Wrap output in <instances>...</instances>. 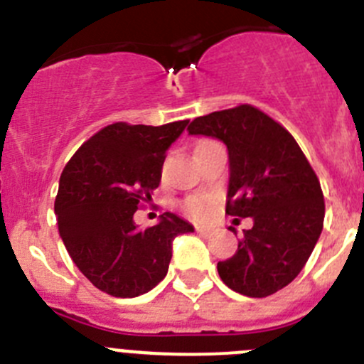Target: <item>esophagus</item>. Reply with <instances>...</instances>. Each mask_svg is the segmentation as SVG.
Returning a JSON list of instances; mask_svg holds the SVG:
<instances>
[{"label": "esophagus", "instance_id": "obj_1", "mask_svg": "<svg viewBox=\"0 0 364 364\" xmlns=\"http://www.w3.org/2000/svg\"><path fill=\"white\" fill-rule=\"evenodd\" d=\"M196 232H198V234H200V236H202V237H210V236H213V230H210V228L198 227V228H196Z\"/></svg>", "mask_w": 364, "mask_h": 364}]
</instances>
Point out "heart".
<instances>
[{"label": "heart", "mask_w": 364, "mask_h": 364, "mask_svg": "<svg viewBox=\"0 0 364 364\" xmlns=\"http://www.w3.org/2000/svg\"><path fill=\"white\" fill-rule=\"evenodd\" d=\"M205 143H209V139H202L196 146ZM213 207H214V198L209 195H193L182 202V209H184V213L189 214L191 218H195V220H203V218L209 216Z\"/></svg>", "instance_id": "heart-1"}]
</instances>
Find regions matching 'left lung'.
I'll return each instance as SVG.
<instances>
[{"instance_id": "obj_1", "label": "left lung", "mask_w": 364, "mask_h": 364, "mask_svg": "<svg viewBox=\"0 0 364 364\" xmlns=\"http://www.w3.org/2000/svg\"><path fill=\"white\" fill-rule=\"evenodd\" d=\"M188 130L227 144L230 176L225 213L254 220L236 254L218 262L221 280L254 299L286 288L306 266L325 216L320 180L299 143L248 103L196 117Z\"/></svg>"}]
</instances>
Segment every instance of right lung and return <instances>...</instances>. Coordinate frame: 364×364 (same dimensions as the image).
<instances>
[{"mask_svg": "<svg viewBox=\"0 0 364 364\" xmlns=\"http://www.w3.org/2000/svg\"><path fill=\"white\" fill-rule=\"evenodd\" d=\"M188 123L107 124L62 171L58 232L73 262L107 295L134 299L154 289L168 273L173 240L195 230L173 213L144 230L134 223V213L159 188L166 150Z\"/></svg>", "mask_w": 364, "mask_h": 364, "instance_id": "right-lung-1", "label": "right lung"}]
</instances>
